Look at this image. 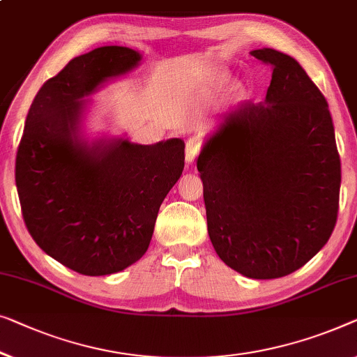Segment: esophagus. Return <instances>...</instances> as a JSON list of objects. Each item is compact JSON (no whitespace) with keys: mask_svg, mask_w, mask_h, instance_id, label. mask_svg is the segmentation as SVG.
Returning <instances> with one entry per match:
<instances>
[{"mask_svg":"<svg viewBox=\"0 0 357 357\" xmlns=\"http://www.w3.org/2000/svg\"><path fill=\"white\" fill-rule=\"evenodd\" d=\"M201 153V140L198 137H191L188 138L187 142V146H185V159H187V162L191 164L195 161L196 158L199 156Z\"/></svg>","mask_w":357,"mask_h":357,"instance_id":"esophagus-1","label":"esophagus"}]
</instances>
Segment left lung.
<instances>
[{"instance_id": "1", "label": "left lung", "mask_w": 357, "mask_h": 357, "mask_svg": "<svg viewBox=\"0 0 357 357\" xmlns=\"http://www.w3.org/2000/svg\"><path fill=\"white\" fill-rule=\"evenodd\" d=\"M272 66L266 100L225 116L198 158L217 255L241 275L298 271L337 224L342 164L325 96L291 56L251 51Z\"/></svg>"}]
</instances>
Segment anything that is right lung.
I'll list each match as a JSON object with an SVG mask.
<instances>
[{"label":"right lung","instance_id":"1","mask_svg":"<svg viewBox=\"0 0 357 357\" xmlns=\"http://www.w3.org/2000/svg\"><path fill=\"white\" fill-rule=\"evenodd\" d=\"M140 61L126 46L74 58L45 82L25 119L15 158L24 222L46 255L82 275H109L140 259L185 166L180 138L156 144L80 138L82 98Z\"/></svg>","mask_w":357,"mask_h":357}]
</instances>
